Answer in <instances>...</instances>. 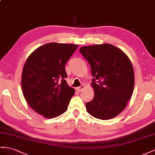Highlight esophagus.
<instances>
[{"label":"esophagus","mask_w":155,"mask_h":155,"mask_svg":"<svg viewBox=\"0 0 155 155\" xmlns=\"http://www.w3.org/2000/svg\"><path fill=\"white\" fill-rule=\"evenodd\" d=\"M84 88V85H81V86H79V87H77V88H76V90H77V91H78V92H81V90H82V89Z\"/></svg>","instance_id":"34e87169"}]
</instances>
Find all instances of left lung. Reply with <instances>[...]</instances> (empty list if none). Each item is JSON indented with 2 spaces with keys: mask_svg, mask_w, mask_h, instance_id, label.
I'll return each instance as SVG.
<instances>
[{
  "mask_svg": "<svg viewBox=\"0 0 155 155\" xmlns=\"http://www.w3.org/2000/svg\"><path fill=\"white\" fill-rule=\"evenodd\" d=\"M93 76V100L86 104L92 117L109 120L120 114L132 96L134 72L129 58L117 47L103 44L80 48Z\"/></svg>",
  "mask_w": 155,
  "mask_h": 155,
  "instance_id": "8db88e82",
  "label": "left lung"
}]
</instances>
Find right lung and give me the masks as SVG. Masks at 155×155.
Segmentation results:
<instances>
[{"label":"right lung","mask_w":155,"mask_h":155,"mask_svg":"<svg viewBox=\"0 0 155 155\" xmlns=\"http://www.w3.org/2000/svg\"><path fill=\"white\" fill-rule=\"evenodd\" d=\"M78 47L48 43L27 58L21 75L23 94L31 107L43 117L55 118L67 110L74 90L65 81V65Z\"/></svg>","instance_id":"1"}]
</instances>
